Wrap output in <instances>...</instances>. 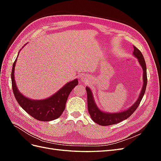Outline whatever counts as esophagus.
I'll return each mask as SVG.
<instances>
[{
    "instance_id": "esophagus-1",
    "label": "esophagus",
    "mask_w": 161,
    "mask_h": 161,
    "mask_svg": "<svg viewBox=\"0 0 161 161\" xmlns=\"http://www.w3.org/2000/svg\"><path fill=\"white\" fill-rule=\"evenodd\" d=\"M81 80L82 82H87L89 81V79H88V76H82L81 78Z\"/></svg>"
}]
</instances>
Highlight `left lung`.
Returning a JSON list of instances; mask_svg holds the SVG:
<instances>
[{"instance_id": "1", "label": "left lung", "mask_w": 161, "mask_h": 161, "mask_svg": "<svg viewBox=\"0 0 161 161\" xmlns=\"http://www.w3.org/2000/svg\"><path fill=\"white\" fill-rule=\"evenodd\" d=\"M133 54L138 58V62L143 69V80L144 84L142 86V89L141 91L140 96L137 101L128 109L124 111L119 112V113H114V114H109L105 113L101 111L98 108H97L93 97H92V93L91 89L89 87H86V91L87 93V105H88V111L92 119L95 123L101 125H109L118 124L123 120L128 119L131 114H133L134 112L136 110L138 107L139 106L141 101L144 97V92L147 88V66L144 60V56L142 53L138 49L136 46H134V52Z\"/></svg>"}]
</instances>
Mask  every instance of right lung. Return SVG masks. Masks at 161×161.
Returning a JSON list of instances; mask_svg holds the SVG:
<instances>
[{
  "label": "right lung",
  "instance_id": "1",
  "mask_svg": "<svg viewBox=\"0 0 161 161\" xmlns=\"http://www.w3.org/2000/svg\"><path fill=\"white\" fill-rule=\"evenodd\" d=\"M17 59L14 60L12 68L11 81L13 93L19 105L28 114L39 121H49L59 118L65 109L68 97L71 91L79 84L78 80L69 82L56 93L46 99L31 100L23 95L17 89L14 76Z\"/></svg>",
  "mask_w": 161,
  "mask_h": 161
}]
</instances>
